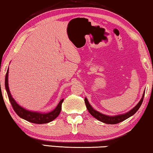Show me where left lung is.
Listing matches in <instances>:
<instances>
[{
	"label": "left lung",
	"instance_id": "left-lung-1",
	"mask_svg": "<svg viewBox=\"0 0 153 153\" xmlns=\"http://www.w3.org/2000/svg\"><path fill=\"white\" fill-rule=\"evenodd\" d=\"M145 95V92L143 93V97H142L141 100H140V102L136 105L135 107H134L132 110H130L129 112L128 113L122 114V115H114V116H109V115H104V114L100 113V112L97 111L95 109H93V107H92L91 105H90L89 102H88V99L85 98V103L86 105V107H87V109L90 113L91 114V115H93L95 118H96L98 120L101 121V122L106 123V124H117V123H119L122 121L128 119V117H131L132 115H133L138 110L140 107L141 106L142 102L143 101V98H144Z\"/></svg>",
	"mask_w": 153,
	"mask_h": 153
}]
</instances>
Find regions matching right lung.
<instances>
[{
  "instance_id": "1",
  "label": "right lung",
  "mask_w": 153,
  "mask_h": 153,
  "mask_svg": "<svg viewBox=\"0 0 153 153\" xmlns=\"http://www.w3.org/2000/svg\"><path fill=\"white\" fill-rule=\"evenodd\" d=\"M5 87L7 93H8V96L10 100L11 105L13 108L14 111L16 112V114L21 118H23L25 120L28 121V122L36 123V124H44V123H48L53 121V120L56 119L60 114L61 111V106L62 103L63 102L64 99H62L59 102V103L54 110H52L50 113H38V112H33L27 110L25 108H22L20 106L17 102L15 101L13 97H12L10 94V91H9L8 87V69L7 71L6 75H5Z\"/></svg>"
}]
</instances>
